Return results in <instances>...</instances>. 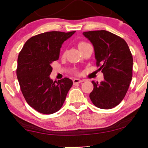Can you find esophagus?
I'll list each match as a JSON object with an SVG mask.
<instances>
[{
    "instance_id": "1",
    "label": "esophagus",
    "mask_w": 148,
    "mask_h": 148,
    "mask_svg": "<svg viewBox=\"0 0 148 148\" xmlns=\"http://www.w3.org/2000/svg\"><path fill=\"white\" fill-rule=\"evenodd\" d=\"M73 82V84L75 85V84H80V83H82L83 82H84V81L81 80V79H77V78H75V79H74Z\"/></svg>"
}]
</instances>
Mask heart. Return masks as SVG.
<instances>
[{
    "instance_id": "b5f03b06",
    "label": "heart",
    "mask_w": 148,
    "mask_h": 148,
    "mask_svg": "<svg viewBox=\"0 0 148 148\" xmlns=\"http://www.w3.org/2000/svg\"><path fill=\"white\" fill-rule=\"evenodd\" d=\"M87 44L86 42H80V43L79 44V45H78L79 48L82 47V46H83L84 45H85V44Z\"/></svg>"
}]
</instances>
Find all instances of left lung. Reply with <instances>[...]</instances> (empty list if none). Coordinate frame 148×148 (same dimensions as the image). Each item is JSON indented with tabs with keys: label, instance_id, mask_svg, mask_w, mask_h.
Returning <instances> with one entry per match:
<instances>
[{
	"label": "left lung",
	"instance_id": "left-lung-1",
	"mask_svg": "<svg viewBox=\"0 0 148 148\" xmlns=\"http://www.w3.org/2000/svg\"><path fill=\"white\" fill-rule=\"evenodd\" d=\"M83 34L94 46L96 65L104 75L100 84L92 81L90 100L99 108H114L125 98L132 79V54L125 40L111 32L97 30Z\"/></svg>",
	"mask_w": 148,
	"mask_h": 148
}]
</instances>
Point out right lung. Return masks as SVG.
<instances>
[{"label": "right lung", "instance_id": "obj_1", "mask_svg": "<svg viewBox=\"0 0 148 148\" xmlns=\"http://www.w3.org/2000/svg\"><path fill=\"white\" fill-rule=\"evenodd\" d=\"M75 32L53 31L34 36L18 56L16 71L22 94L27 104L42 114L59 110L73 85L67 77L53 82L49 75L51 64L59 58L62 43Z\"/></svg>", "mask_w": 148, "mask_h": 148}]
</instances>
